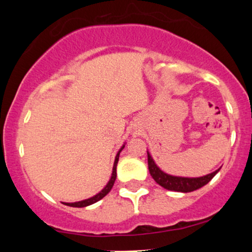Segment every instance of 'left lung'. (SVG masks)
Segmentation results:
<instances>
[{
  "label": "left lung",
  "mask_w": 252,
  "mask_h": 252,
  "mask_svg": "<svg viewBox=\"0 0 252 252\" xmlns=\"http://www.w3.org/2000/svg\"><path fill=\"white\" fill-rule=\"evenodd\" d=\"M148 154V167H149V172L151 177L154 178V180L157 182L158 185L164 187L167 190H173V191H181V192H189L194 191L196 189L202 188L203 186H205L215 175L218 173L220 168L216 170L212 173L204 177L199 178H184V177H174V175H170L165 173L160 170L159 167L155 164L153 157L150 156L149 151H147Z\"/></svg>",
  "instance_id": "obj_1"
}]
</instances>
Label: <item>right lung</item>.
Instances as JSON below:
<instances>
[{
	"mask_svg": "<svg viewBox=\"0 0 252 252\" xmlns=\"http://www.w3.org/2000/svg\"><path fill=\"white\" fill-rule=\"evenodd\" d=\"M124 147H125V144L120 148V150L118 151V154H117L116 156V159H115V164H113V168H112V175H111V179H110L108 184L104 188L102 189L101 191L98 192V194H96L95 196H93V197L88 198V199H85V201H80V202H74V203H63L65 205H68V206H73V208H85V206H88V205H92L94 204V203L98 202L99 199H102L104 196L108 194V192L111 190V188L113 187V184H115L116 181V178H117V164H118V159H119V155L122 153V150L124 149Z\"/></svg>",
	"mask_w": 252,
	"mask_h": 252,
	"instance_id": "right-lung-1",
	"label": "right lung"
}]
</instances>
